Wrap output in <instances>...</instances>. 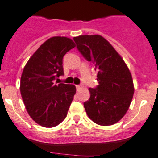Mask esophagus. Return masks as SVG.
Masks as SVG:
<instances>
[{
	"label": "esophagus",
	"mask_w": 158,
	"mask_h": 158,
	"mask_svg": "<svg viewBox=\"0 0 158 158\" xmlns=\"http://www.w3.org/2000/svg\"><path fill=\"white\" fill-rule=\"evenodd\" d=\"M76 89L79 90V89H80L81 88H82V86H80V85H76Z\"/></svg>",
	"instance_id": "obj_1"
}]
</instances>
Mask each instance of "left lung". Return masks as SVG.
I'll return each mask as SVG.
<instances>
[{
    "label": "left lung",
    "mask_w": 158,
    "mask_h": 158,
    "mask_svg": "<svg viewBox=\"0 0 158 158\" xmlns=\"http://www.w3.org/2000/svg\"><path fill=\"white\" fill-rule=\"evenodd\" d=\"M78 51L94 64L99 82L89 88L83 105L89 118L100 126L115 124L127 112L134 94L132 75L111 44L100 35L74 37Z\"/></svg>",
    "instance_id": "obj_1"
}]
</instances>
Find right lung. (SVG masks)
<instances>
[{"instance_id":"right-lung-1","label":"right lung","mask_w":158,"mask_h":158,"mask_svg":"<svg viewBox=\"0 0 158 158\" xmlns=\"http://www.w3.org/2000/svg\"><path fill=\"white\" fill-rule=\"evenodd\" d=\"M76 44L64 36L45 41L26 63L20 82V92L29 116L37 124L51 128L67 116L76 89L74 85L54 83L64 75L63 57Z\"/></svg>"}]
</instances>
